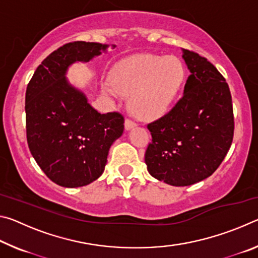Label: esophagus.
Returning <instances> with one entry per match:
<instances>
[{"mask_svg": "<svg viewBox=\"0 0 258 258\" xmlns=\"http://www.w3.org/2000/svg\"><path fill=\"white\" fill-rule=\"evenodd\" d=\"M135 126H137V124H135L133 120H131V119H126L125 120V130L126 131L133 128V127H135Z\"/></svg>", "mask_w": 258, "mask_h": 258, "instance_id": "1", "label": "esophagus"}]
</instances>
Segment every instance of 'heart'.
<instances>
[{
	"instance_id": "heart-1",
	"label": "heart",
	"mask_w": 258,
	"mask_h": 258,
	"mask_svg": "<svg viewBox=\"0 0 258 258\" xmlns=\"http://www.w3.org/2000/svg\"><path fill=\"white\" fill-rule=\"evenodd\" d=\"M183 67L173 56L139 54L121 60L113 68L112 81L102 84L107 94H130L133 111L143 118L164 112L183 82Z\"/></svg>"
}]
</instances>
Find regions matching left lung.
Segmentation results:
<instances>
[{
	"label": "left lung",
	"mask_w": 258,
	"mask_h": 258,
	"mask_svg": "<svg viewBox=\"0 0 258 258\" xmlns=\"http://www.w3.org/2000/svg\"><path fill=\"white\" fill-rule=\"evenodd\" d=\"M182 53L190 76L175 106L148 124L152 141L145 155L150 175L174 186L211 176L228 154L234 131L225 78L204 56L185 49Z\"/></svg>",
	"instance_id": "left-lung-1"
}]
</instances>
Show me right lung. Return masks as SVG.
<instances>
[{
	"label": "right lung",
	"instance_id": "obj_1",
	"mask_svg": "<svg viewBox=\"0 0 258 258\" xmlns=\"http://www.w3.org/2000/svg\"><path fill=\"white\" fill-rule=\"evenodd\" d=\"M108 46L67 43L42 61L27 85L25 110L30 154L58 185L84 186L101 176L109 149L124 132L123 115L98 112L66 78L71 64L89 62Z\"/></svg>",
	"mask_w": 258,
	"mask_h": 258
}]
</instances>
